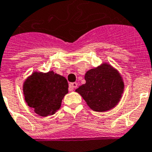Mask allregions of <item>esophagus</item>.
<instances>
[{"mask_svg":"<svg viewBox=\"0 0 152 152\" xmlns=\"http://www.w3.org/2000/svg\"><path fill=\"white\" fill-rule=\"evenodd\" d=\"M77 87V84L76 82H73V83L69 84V89L71 90V91H73L75 89V88Z\"/></svg>","mask_w":152,"mask_h":152,"instance_id":"1","label":"esophagus"}]
</instances>
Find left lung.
Segmentation results:
<instances>
[{"mask_svg":"<svg viewBox=\"0 0 152 152\" xmlns=\"http://www.w3.org/2000/svg\"><path fill=\"white\" fill-rule=\"evenodd\" d=\"M86 82L76 89L91 110L105 112L118 104L124 93L122 76L116 69L107 63L88 71Z\"/></svg>","mask_w":152,"mask_h":152,"instance_id":"obj_1","label":"left lung"}]
</instances>
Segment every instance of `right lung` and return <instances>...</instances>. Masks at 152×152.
Returning <instances> with one entry per match:
<instances>
[{"label": "right lung", "instance_id": "1", "mask_svg": "<svg viewBox=\"0 0 152 152\" xmlns=\"http://www.w3.org/2000/svg\"><path fill=\"white\" fill-rule=\"evenodd\" d=\"M26 102L41 116L54 114L61 108L62 99L68 93L67 79L53 71L33 72L23 83Z\"/></svg>", "mask_w": 152, "mask_h": 152}]
</instances>
